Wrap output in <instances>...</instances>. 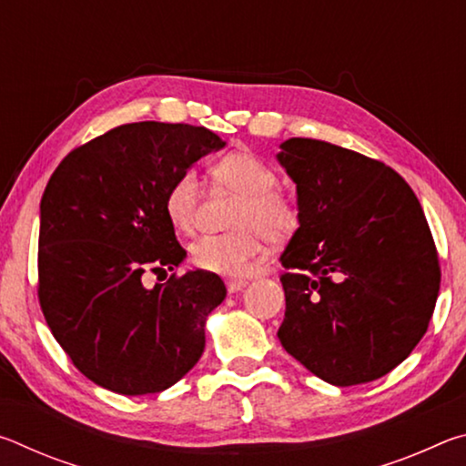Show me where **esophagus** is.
<instances>
[{
    "mask_svg": "<svg viewBox=\"0 0 466 466\" xmlns=\"http://www.w3.org/2000/svg\"><path fill=\"white\" fill-rule=\"evenodd\" d=\"M247 286H248L247 279H228L226 281V288H228V291H230V294H236V291H242Z\"/></svg>",
    "mask_w": 466,
    "mask_h": 466,
    "instance_id": "esophagus-1",
    "label": "esophagus"
}]
</instances>
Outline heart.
Returning <instances> with one entry per match:
<instances>
[{
    "mask_svg": "<svg viewBox=\"0 0 466 466\" xmlns=\"http://www.w3.org/2000/svg\"><path fill=\"white\" fill-rule=\"evenodd\" d=\"M214 180L240 195L230 224L234 230L208 234L191 244V261L208 273L240 278L258 257L263 240L283 242L298 230L299 216L294 201L278 187V172L248 149L230 152L211 168ZM164 216L177 232H191L199 208V183L193 170L172 178L164 193Z\"/></svg>",
    "mask_w": 466,
    "mask_h": 466,
    "instance_id": "b5f03b06",
    "label": "heart"
}]
</instances>
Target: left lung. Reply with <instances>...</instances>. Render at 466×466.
Here are the masks:
<instances>
[{"instance_id": "8db88e82", "label": "left lung", "mask_w": 466, "mask_h": 466, "mask_svg": "<svg viewBox=\"0 0 466 466\" xmlns=\"http://www.w3.org/2000/svg\"><path fill=\"white\" fill-rule=\"evenodd\" d=\"M279 147L299 216L281 255L279 341L329 384L376 380L413 351L436 309L440 261L428 219L380 160L309 137Z\"/></svg>"}]
</instances>
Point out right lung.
I'll use <instances>...</instances> for the list:
<instances>
[{
    "label": "right lung",
    "instance_id": "obj_1",
    "mask_svg": "<svg viewBox=\"0 0 466 466\" xmlns=\"http://www.w3.org/2000/svg\"><path fill=\"white\" fill-rule=\"evenodd\" d=\"M224 146L205 127L129 123L72 149L46 183L38 302L63 351L102 389L162 392L199 361L224 281L203 269L172 273L152 289L141 279L183 263L164 193Z\"/></svg>",
    "mask_w": 466,
    "mask_h": 466
}]
</instances>
